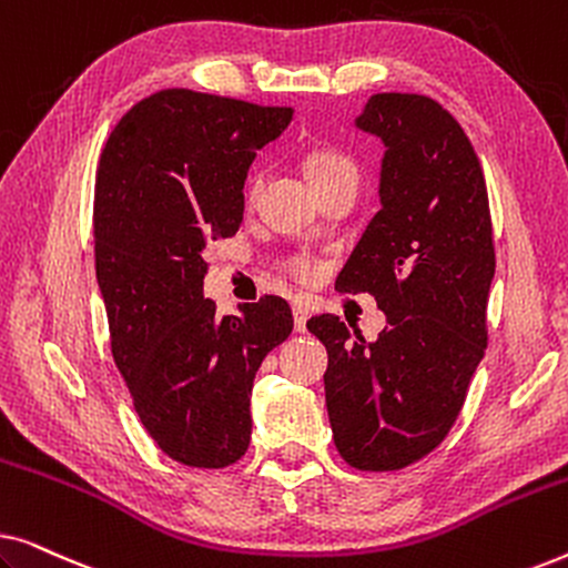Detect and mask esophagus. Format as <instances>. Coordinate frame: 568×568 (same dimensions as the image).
Listing matches in <instances>:
<instances>
[{
	"label": "esophagus",
	"mask_w": 568,
	"mask_h": 568,
	"mask_svg": "<svg viewBox=\"0 0 568 568\" xmlns=\"http://www.w3.org/2000/svg\"><path fill=\"white\" fill-rule=\"evenodd\" d=\"M292 315H294V331L305 333V328H307V317H310L307 305H302V302H294Z\"/></svg>",
	"instance_id": "obj_1"
}]
</instances>
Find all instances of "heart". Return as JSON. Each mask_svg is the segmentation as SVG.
I'll use <instances>...</instances> for the list:
<instances>
[{
	"label": "heart",
	"mask_w": 568,
	"mask_h": 568,
	"mask_svg": "<svg viewBox=\"0 0 568 568\" xmlns=\"http://www.w3.org/2000/svg\"><path fill=\"white\" fill-rule=\"evenodd\" d=\"M338 175H356L354 160H348L346 154H341V152L310 154V160H307L310 183L315 185V183L331 181V178H338ZM255 189H258V178L253 181L251 193H255ZM284 271L292 278H297V282H313V278L317 276V261L313 258V255L297 253V255H292V258H286Z\"/></svg>",
	"instance_id": "1"
}]
</instances>
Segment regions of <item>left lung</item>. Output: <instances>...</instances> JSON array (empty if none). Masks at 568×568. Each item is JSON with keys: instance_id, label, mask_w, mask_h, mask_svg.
Returning a JSON list of instances; mask_svg holds the SVG:
<instances>
[{"instance_id": "left-lung-1", "label": "left lung", "mask_w": 568, "mask_h": 568, "mask_svg": "<svg viewBox=\"0 0 568 568\" xmlns=\"http://www.w3.org/2000/svg\"><path fill=\"white\" fill-rule=\"evenodd\" d=\"M354 123L385 144L379 212L336 290L369 292L387 325L372 344L336 315L307 328L328 352L325 406L341 457L398 470L447 437L484 359L491 212L470 139L437 100L377 92Z\"/></svg>"}]
</instances>
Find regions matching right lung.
I'll list each match as a JSON object with an SVG mask.
<instances>
[{"instance_id":"add662e5","label":"right lung","mask_w":568,"mask_h":568,"mask_svg":"<svg viewBox=\"0 0 568 568\" xmlns=\"http://www.w3.org/2000/svg\"><path fill=\"white\" fill-rule=\"evenodd\" d=\"M292 108L193 90L139 100L108 136L95 181V274L111 352L139 422L173 460L227 468L251 445V390L292 333L282 297L216 315L209 243L243 222V185Z\"/></svg>"}]
</instances>
